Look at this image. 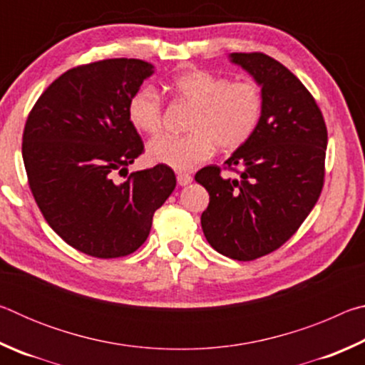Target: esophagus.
Masks as SVG:
<instances>
[{
  "label": "esophagus",
  "mask_w": 365,
  "mask_h": 365,
  "mask_svg": "<svg viewBox=\"0 0 365 365\" xmlns=\"http://www.w3.org/2000/svg\"><path fill=\"white\" fill-rule=\"evenodd\" d=\"M191 180H193V177L187 174V172H178L177 174V182L180 187H187V185L191 183Z\"/></svg>",
  "instance_id": "obj_1"
}]
</instances>
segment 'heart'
<instances>
[{"label": "heart", "instance_id": "b5f03b06", "mask_svg": "<svg viewBox=\"0 0 365 365\" xmlns=\"http://www.w3.org/2000/svg\"><path fill=\"white\" fill-rule=\"evenodd\" d=\"M170 91L195 110L188 135H164L150 141L146 151L153 163L175 170H188L222 151L242 148L261 122L264 96L251 80L230 82L207 71L193 69L172 78ZM128 119L138 130L156 135L163 127V100L156 88L145 85L128 101Z\"/></svg>", "mask_w": 365, "mask_h": 365}]
</instances>
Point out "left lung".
Here are the masks:
<instances>
[{
	"mask_svg": "<svg viewBox=\"0 0 365 365\" xmlns=\"http://www.w3.org/2000/svg\"><path fill=\"white\" fill-rule=\"evenodd\" d=\"M261 86L264 110L252 137L225 160L240 178L220 177L217 165L196 172L209 193L201 214L207 243L227 257L252 261L293 237L324 187L327 127L312 95L279 61L262 53H232Z\"/></svg>",
	"mask_w": 365,
	"mask_h": 365,
	"instance_id": "8db88e82",
	"label": "left lung"
}]
</instances>
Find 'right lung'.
I'll return each mask as SVG.
<instances>
[{"label": "right lung", "instance_id": "right-lung-1", "mask_svg": "<svg viewBox=\"0 0 365 365\" xmlns=\"http://www.w3.org/2000/svg\"><path fill=\"white\" fill-rule=\"evenodd\" d=\"M153 73V64L127 58L73 67L43 91L26 122L22 158L36 205L88 256L137 251L175 188L174 170L163 164L114 180L143 153L128 101Z\"/></svg>", "mask_w": 365, "mask_h": 365}]
</instances>
